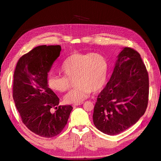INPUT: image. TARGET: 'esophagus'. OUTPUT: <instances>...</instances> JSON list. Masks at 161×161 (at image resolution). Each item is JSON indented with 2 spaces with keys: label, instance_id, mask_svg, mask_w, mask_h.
<instances>
[{
  "label": "esophagus",
  "instance_id": "obj_1",
  "mask_svg": "<svg viewBox=\"0 0 161 161\" xmlns=\"http://www.w3.org/2000/svg\"><path fill=\"white\" fill-rule=\"evenodd\" d=\"M82 103H78V104H75V105H72V107L73 108H75L76 106H78V105H82Z\"/></svg>",
  "mask_w": 161,
  "mask_h": 161
}]
</instances>
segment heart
<instances>
[{
  "label": "heart",
  "mask_w": 161,
  "mask_h": 161,
  "mask_svg": "<svg viewBox=\"0 0 161 161\" xmlns=\"http://www.w3.org/2000/svg\"><path fill=\"white\" fill-rule=\"evenodd\" d=\"M109 64L100 53H73L68 57L61 67L64 76L50 75L47 85L52 91L63 92L69 90L75 80V89L64 97L66 103H80L91 92H97L105 86L108 79Z\"/></svg>",
  "instance_id": "obj_1"
}]
</instances>
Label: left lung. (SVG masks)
<instances>
[{"instance_id":"8db88e82","label":"left lung","mask_w":161,"mask_h":161,"mask_svg":"<svg viewBox=\"0 0 161 161\" xmlns=\"http://www.w3.org/2000/svg\"><path fill=\"white\" fill-rule=\"evenodd\" d=\"M148 75L140 53L124 47L109 81L97 97L93 123L102 132L116 135L135 124L147 108Z\"/></svg>"}]
</instances>
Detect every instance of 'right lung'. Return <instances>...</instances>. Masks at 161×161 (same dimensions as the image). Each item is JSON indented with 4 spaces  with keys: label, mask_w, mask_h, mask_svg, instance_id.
<instances>
[{
    "label": "right lung",
    "mask_w": 161,
    "mask_h": 161,
    "mask_svg": "<svg viewBox=\"0 0 161 161\" xmlns=\"http://www.w3.org/2000/svg\"><path fill=\"white\" fill-rule=\"evenodd\" d=\"M61 46H40L21 56L14 72L13 97L23 123L33 133L52 138L64 128L72 109L47 85V73L59 57ZM57 109L54 113L51 109Z\"/></svg>",
    "instance_id": "right-lung-1"
}]
</instances>
